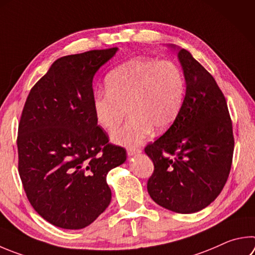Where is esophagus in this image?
Listing matches in <instances>:
<instances>
[{"mask_svg": "<svg viewBox=\"0 0 255 255\" xmlns=\"http://www.w3.org/2000/svg\"><path fill=\"white\" fill-rule=\"evenodd\" d=\"M140 151L141 150L139 149V148H128V150H127L129 156H135L137 154H139Z\"/></svg>", "mask_w": 255, "mask_h": 255, "instance_id": "34e87169", "label": "esophagus"}]
</instances>
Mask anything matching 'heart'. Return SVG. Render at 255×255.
Listing matches in <instances>:
<instances>
[{
	"label": "heart",
	"mask_w": 255,
	"mask_h": 255,
	"mask_svg": "<svg viewBox=\"0 0 255 255\" xmlns=\"http://www.w3.org/2000/svg\"><path fill=\"white\" fill-rule=\"evenodd\" d=\"M107 91L92 97L98 126L114 131L125 116L130 118L113 135L119 145L137 147L152 130L166 131L182 110L185 79L177 64L151 58H135L115 69L106 79Z\"/></svg>",
	"instance_id": "obj_1"
}]
</instances>
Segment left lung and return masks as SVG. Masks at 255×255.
<instances>
[{
  "mask_svg": "<svg viewBox=\"0 0 255 255\" xmlns=\"http://www.w3.org/2000/svg\"><path fill=\"white\" fill-rule=\"evenodd\" d=\"M178 59L186 94L173 126L145 147L154 163L147 189L161 207L191 214L210 205L223 189L234 137L228 104L214 78L187 50L178 49Z\"/></svg>",
  "mask_w": 255,
  "mask_h": 255,
  "instance_id": "8db88e82",
  "label": "left lung"
}]
</instances>
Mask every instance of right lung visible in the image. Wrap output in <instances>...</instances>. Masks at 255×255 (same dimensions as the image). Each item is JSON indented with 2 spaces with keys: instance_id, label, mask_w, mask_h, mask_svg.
Returning a JSON list of instances; mask_svg holds the SVG:
<instances>
[{
  "instance_id": "1",
  "label": "right lung",
  "mask_w": 255,
  "mask_h": 255,
  "mask_svg": "<svg viewBox=\"0 0 255 255\" xmlns=\"http://www.w3.org/2000/svg\"><path fill=\"white\" fill-rule=\"evenodd\" d=\"M118 48L62 57L32 88L17 131L18 174L32 207L54 226L79 230L112 201L110 169L126 149L109 143L92 110V80Z\"/></svg>"
}]
</instances>
